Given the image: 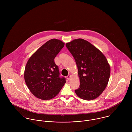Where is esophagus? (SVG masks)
Returning <instances> with one entry per match:
<instances>
[{
	"label": "esophagus",
	"instance_id": "34e87169",
	"mask_svg": "<svg viewBox=\"0 0 132 132\" xmlns=\"http://www.w3.org/2000/svg\"><path fill=\"white\" fill-rule=\"evenodd\" d=\"M67 79H68V80H70V79H71V75H68L67 77Z\"/></svg>",
	"mask_w": 132,
	"mask_h": 132
}]
</instances>
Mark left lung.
<instances>
[{"instance_id": "left-lung-1", "label": "left lung", "mask_w": 132, "mask_h": 132, "mask_svg": "<svg viewBox=\"0 0 132 132\" xmlns=\"http://www.w3.org/2000/svg\"><path fill=\"white\" fill-rule=\"evenodd\" d=\"M75 60L80 86L75 90L81 98L89 101L97 97L106 88L110 75V67L106 57L95 46L82 38L66 44Z\"/></svg>"}]
</instances>
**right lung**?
I'll list each match as a JSON object with an SVG mask.
<instances>
[{
	"label": "right lung",
	"mask_w": 132,
	"mask_h": 132,
	"mask_svg": "<svg viewBox=\"0 0 132 132\" xmlns=\"http://www.w3.org/2000/svg\"><path fill=\"white\" fill-rule=\"evenodd\" d=\"M64 43L51 39L41 46L28 60L24 71L25 83L30 92L43 100L56 96L64 83L60 77L54 58L64 47Z\"/></svg>",
	"instance_id": "obj_1"
}]
</instances>
